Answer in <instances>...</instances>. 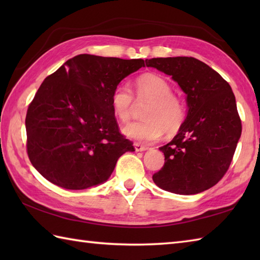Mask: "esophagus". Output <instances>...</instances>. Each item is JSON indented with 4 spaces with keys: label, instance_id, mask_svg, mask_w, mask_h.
Here are the masks:
<instances>
[{
    "label": "esophagus",
    "instance_id": "esophagus-1",
    "mask_svg": "<svg viewBox=\"0 0 260 260\" xmlns=\"http://www.w3.org/2000/svg\"><path fill=\"white\" fill-rule=\"evenodd\" d=\"M134 147H135V151H136V152H144V151L147 150L146 146L140 144V143H135Z\"/></svg>",
    "mask_w": 260,
    "mask_h": 260
}]
</instances>
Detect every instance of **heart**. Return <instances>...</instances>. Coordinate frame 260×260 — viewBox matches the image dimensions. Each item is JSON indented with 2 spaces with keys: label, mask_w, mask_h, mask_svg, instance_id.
Wrapping results in <instances>:
<instances>
[{
  "label": "heart",
  "mask_w": 260,
  "mask_h": 260,
  "mask_svg": "<svg viewBox=\"0 0 260 260\" xmlns=\"http://www.w3.org/2000/svg\"><path fill=\"white\" fill-rule=\"evenodd\" d=\"M136 92L140 99H150L143 112L144 119L133 121L123 128V134L141 142L156 141L164 133L178 132L185 118V107L179 97L172 93L169 81L156 74H145L136 80ZM134 97L129 86L118 84L110 96L114 115L120 121L131 117Z\"/></svg>",
  "instance_id": "heart-1"
}]
</instances>
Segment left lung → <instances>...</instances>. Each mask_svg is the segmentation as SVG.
<instances>
[{
  "mask_svg": "<svg viewBox=\"0 0 260 260\" xmlns=\"http://www.w3.org/2000/svg\"><path fill=\"white\" fill-rule=\"evenodd\" d=\"M145 62L178 82L187 106L178 134L159 147L165 162L153 175L154 183L175 194L206 191L227 172L241 135L233 89L217 71L196 58H153Z\"/></svg>",
  "mask_w": 260,
  "mask_h": 260,
  "instance_id": "8db88e82",
  "label": "left lung"
}]
</instances>
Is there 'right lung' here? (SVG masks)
I'll return each mask as SVG.
<instances>
[{
    "instance_id": "add662e5",
    "label": "right lung",
    "mask_w": 260,
    "mask_h": 260,
    "mask_svg": "<svg viewBox=\"0 0 260 260\" xmlns=\"http://www.w3.org/2000/svg\"><path fill=\"white\" fill-rule=\"evenodd\" d=\"M144 67L142 59L78 54L48 76L27 108V155L51 183L84 190L106 182L133 152L110 105L114 88Z\"/></svg>"
}]
</instances>
